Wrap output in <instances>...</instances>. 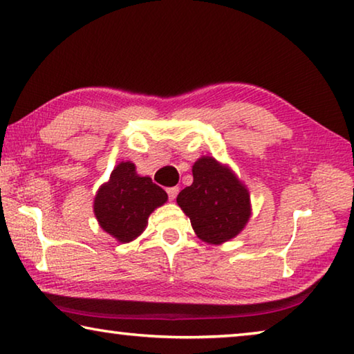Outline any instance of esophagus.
<instances>
[{
  "mask_svg": "<svg viewBox=\"0 0 354 354\" xmlns=\"http://www.w3.org/2000/svg\"><path fill=\"white\" fill-rule=\"evenodd\" d=\"M166 191H167V196H169V201H174L178 194V187H171V188H167Z\"/></svg>",
  "mask_w": 354,
  "mask_h": 354,
  "instance_id": "obj_1",
  "label": "esophagus"
}]
</instances>
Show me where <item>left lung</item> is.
Listing matches in <instances>:
<instances>
[{
	"label": "left lung",
	"mask_w": 354,
	"mask_h": 354,
	"mask_svg": "<svg viewBox=\"0 0 354 354\" xmlns=\"http://www.w3.org/2000/svg\"><path fill=\"white\" fill-rule=\"evenodd\" d=\"M193 185L177 196L197 238L224 244L244 230L252 216L250 194L230 167L202 155L193 165Z\"/></svg>",
	"instance_id": "obj_1"
}]
</instances>
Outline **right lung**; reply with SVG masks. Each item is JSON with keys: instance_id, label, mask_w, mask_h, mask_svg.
I'll list each match as a JSON object with an SVG mask.
<instances>
[{"instance_id": "add662e5", "label": "right lung", "mask_w": 354, "mask_h": 354, "mask_svg": "<svg viewBox=\"0 0 354 354\" xmlns=\"http://www.w3.org/2000/svg\"><path fill=\"white\" fill-rule=\"evenodd\" d=\"M167 194L151 177L136 174L132 161H121L99 187L93 212L105 233L118 243H130L145 232L153 209L165 205Z\"/></svg>"}]
</instances>
